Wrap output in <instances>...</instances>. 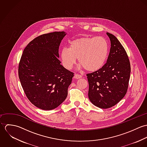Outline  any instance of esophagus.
<instances>
[{
    "instance_id": "esophagus-1",
    "label": "esophagus",
    "mask_w": 147,
    "mask_h": 147,
    "mask_svg": "<svg viewBox=\"0 0 147 147\" xmlns=\"http://www.w3.org/2000/svg\"><path fill=\"white\" fill-rule=\"evenodd\" d=\"M82 76L80 75H78V74H75L74 75V79H80L82 78Z\"/></svg>"
}]
</instances>
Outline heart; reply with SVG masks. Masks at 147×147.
<instances>
[{
  "instance_id": "obj_1",
  "label": "heart",
  "mask_w": 147,
  "mask_h": 147,
  "mask_svg": "<svg viewBox=\"0 0 147 147\" xmlns=\"http://www.w3.org/2000/svg\"><path fill=\"white\" fill-rule=\"evenodd\" d=\"M108 52V43L104 37H84L72 40L69 42L68 48L62 49L60 58L67 69L72 68L78 58L79 68H84L89 72H94L104 65Z\"/></svg>"
}]
</instances>
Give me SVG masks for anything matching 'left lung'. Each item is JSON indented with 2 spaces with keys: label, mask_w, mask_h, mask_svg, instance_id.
I'll use <instances>...</instances> for the list:
<instances>
[{
  "label": "left lung",
  "mask_w": 147,
  "mask_h": 147,
  "mask_svg": "<svg viewBox=\"0 0 147 147\" xmlns=\"http://www.w3.org/2000/svg\"><path fill=\"white\" fill-rule=\"evenodd\" d=\"M106 34L111 43L107 62L100 69L86 75L89 99L101 109L113 107L125 97L131 72L129 61L124 47L115 36L108 32Z\"/></svg>",
  "instance_id": "8db88e82"
}]
</instances>
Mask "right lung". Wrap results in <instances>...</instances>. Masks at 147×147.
<instances>
[{"mask_svg":"<svg viewBox=\"0 0 147 147\" xmlns=\"http://www.w3.org/2000/svg\"><path fill=\"white\" fill-rule=\"evenodd\" d=\"M65 35L55 32L36 37L24 50L19 63V76L27 98L44 110L54 109L65 100L74 76L58 59Z\"/></svg>","mask_w":147,"mask_h":147,"instance_id":"right-lung-1","label":"right lung"}]
</instances>
